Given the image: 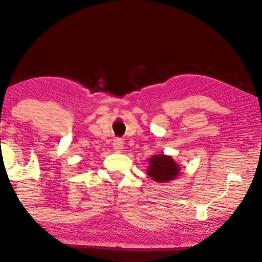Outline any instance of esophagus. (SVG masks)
Returning a JSON list of instances; mask_svg holds the SVG:
<instances>
[{"label":"esophagus","instance_id":"34e87169","mask_svg":"<svg viewBox=\"0 0 262 262\" xmlns=\"http://www.w3.org/2000/svg\"><path fill=\"white\" fill-rule=\"evenodd\" d=\"M112 144L115 151H121V149H123V141L121 139H115Z\"/></svg>","mask_w":262,"mask_h":262}]
</instances>
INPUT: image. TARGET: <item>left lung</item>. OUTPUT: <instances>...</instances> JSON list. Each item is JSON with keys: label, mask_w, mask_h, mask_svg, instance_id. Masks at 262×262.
Returning a JSON list of instances; mask_svg holds the SVG:
<instances>
[{"label": "left lung", "mask_w": 262, "mask_h": 262, "mask_svg": "<svg viewBox=\"0 0 262 262\" xmlns=\"http://www.w3.org/2000/svg\"><path fill=\"white\" fill-rule=\"evenodd\" d=\"M148 176L157 183H167L176 179L180 173V166L171 156L165 155H154L149 158Z\"/></svg>", "instance_id": "obj_1"}]
</instances>
